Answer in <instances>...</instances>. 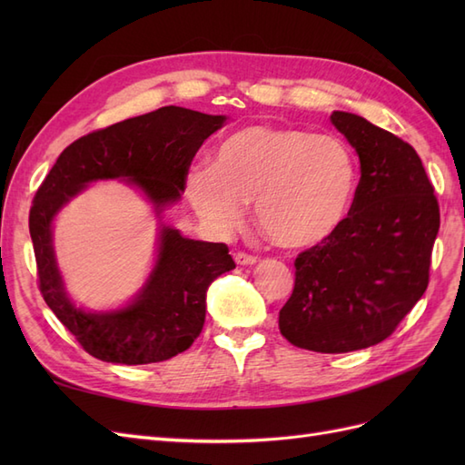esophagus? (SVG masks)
Masks as SVG:
<instances>
[{
    "mask_svg": "<svg viewBox=\"0 0 465 465\" xmlns=\"http://www.w3.org/2000/svg\"><path fill=\"white\" fill-rule=\"evenodd\" d=\"M234 262H236L238 265H254V263L258 262V258L252 256V254H246V252H236V254H234Z\"/></svg>",
    "mask_w": 465,
    "mask_h": 465,
    "instance_id": "obj_1",
    "label": "esophagus"
}]
</instances>
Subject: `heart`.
<instances>
[{"mask_svg":"<svg viewBox=\"0 0 465 465\" xmlns=\"http://www.w3.org/2000/svg\"><path fill=\"white\" fill-rule=\"evenodd\" d=\"M359 163L335 135L287 125H246L227 135L215 164L193 166L186 192L211 229L241 224L246 203L263 234L281 248L322 244L341 227L355 203Z\"/></svg>","mask_w":465,"mask_h":465,"instance_id":"obj_1","label":"heart"}]
</instances>
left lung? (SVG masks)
<instances>
[{"label":"left lung","instance_id":"8db88e82","mask_svg":"<svg viewBox=\"0 0 465 465\" xmlns=\"http://www.w3.org/2000/svg\"><path fill=\"white\" fill-rule=\"evenodd\" d=\"M331 124L359 154L361 180L345 223L294 260L279 330L294 347L349 353L384 341L423 297L440 227L417 151L351 112Z\"/></svg>","mask_w":465,"mask_h":465}]
</instances>
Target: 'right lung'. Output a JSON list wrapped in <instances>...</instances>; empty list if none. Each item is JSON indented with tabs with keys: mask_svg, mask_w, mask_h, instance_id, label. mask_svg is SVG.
Instances as JSON below:
<instances>
[{
	"mask_svg": "<svg viewBox=\"0 0 465 465\" xmlns=\"http://www.w3.org/2000/svg\"><path fill=\"white\" fill-rule=\"evenodd\" d=\"M227 116L163 106L79 137L52 166L29 215L40 292L52 312L94 359L149 364L173 359L202 333L213 281L234 270L227 244L182 236L163 223L180 200L192 159ZM96 179H122L142 191L160 219L158 260L134 299L114 312H85L64 291L51 242L53 219Z\"/></svg>",
	"mask_w": 465,
	"mask_h": 465,
	"instance_id": "obj_1",
	"label": "right lung"
}]
</instances>
